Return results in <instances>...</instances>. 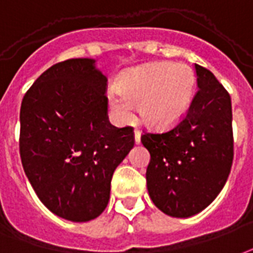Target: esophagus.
Here are the masks:
<instances>
[{
	"label": "esophagus",
	"mask_w": 253,
	"mask_h": 253,
	"mask_svg": "<svg viewBox=\"0 0 253 253\" xmlns=\"http://www.w3.org/2000/svg\"><path fill=\"white\" fill-rule=\"evenodd\" d=\"M134 139H135L136 145L141 143V131H139V130H135V131H134Z\"/></svg>",
	"instance_id": "obj_1"
}]
</instances>
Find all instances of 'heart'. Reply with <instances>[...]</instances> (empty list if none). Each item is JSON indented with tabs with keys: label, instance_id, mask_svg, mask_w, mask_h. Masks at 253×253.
<instances>
[{
	"label": "heart",
	"instance_id": "1",
	"mask_svg": "<svg viewBox=\"0 0 253 253\" xmlns=\"http://www.w3.org/2000/svg\"><path fill=\"white\" fill-rule=\"evenodd\" d=\"M196 76L185 64L161 61L147 64L127 74L118 88L108 89L107 100L119 123L134 119V104L142 121L150 126H168L188 112L193 100Z\"/></svg>",
	"mask_w": 253,
	"mask_h": 253
}]
</instances>
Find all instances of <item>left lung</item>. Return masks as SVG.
Segmentation results:
<instances>
[{"label":"left lung","instance_id":"8db88e82","mask_svg":"<svg viewBox=\"0 0 253 253\" xmlns=\"http://www.w3.org/2000/svg\"><path fill=\"white\" fill-rule=\"evenodd\" d=\"M194 68L198 89L186 117L168 131L141 138L150 153L146 181L151 200L165 214L178 218L211 205L233 161L231 96L209 69Z\"/></svg>","mask_w":253,"mask_h":253}]
</instances>
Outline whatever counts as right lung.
<instances>
[{
  "mask_svg": "<svg viewBox=\"0 0 253 253\" xmlns=\"http://www.w3.org/2000/svg\"><path fill=\"white\" fill-rule=\"evenodd\" d=\"M107 78L93 59L48 68L20 110V155L37 197L56 216L96 218L110 200L112 174L134 147L132 127L108 122Z\"/></svg>",
  "mask_w": 253,
  "mask_h": 253,
  "instance_id": "1",
  "label": "right lung"
}]
</instances>
